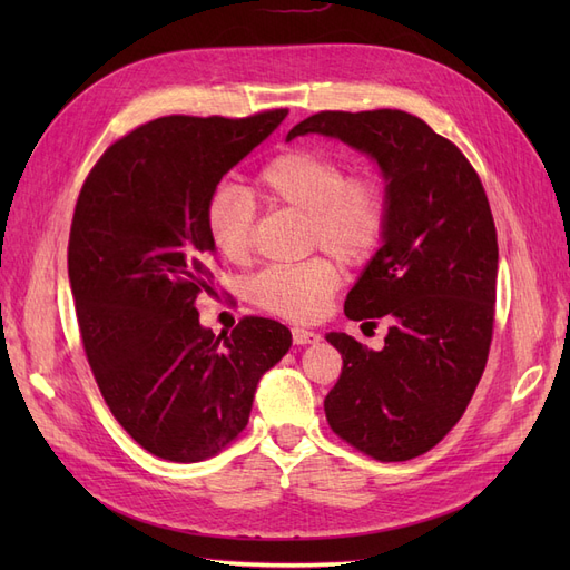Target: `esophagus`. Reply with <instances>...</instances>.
<instances>
[{
    "mask_svg": "<svg viewBox=\"0 0 570 570\" xmlns=\"http://www.w3.org/2000/svg\"><path fill=\"white\" fill-rule=\"evenodd\" d=\"M292 340H295V344H316L321 340L318 333L314 331H306V327H292Z\"/></svg>",
    "mask_w": 570,
    "mask_h": 570,
    "instance_id": "esophagus-1",
    "label": "esophagus"
}]
</instances>
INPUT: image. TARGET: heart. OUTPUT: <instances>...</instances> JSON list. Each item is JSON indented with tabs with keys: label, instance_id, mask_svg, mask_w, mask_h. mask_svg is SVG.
Segmentation results:
<instances>
[{
	"label": "heart",
	"instance_id": "obj_1",
	"mask_svg": "<svg viewBox=\"0 0 570 570\" xmlns=\"http://www.w3.org/2000/svg\"><path fill=\"white\" fill-rule=\"evenodd\" d=\"M252 195L271 206L306 214L308 243L321 245L342 262L366 258L385 233L387 195L373 174L347 176L344 164L318 149L295 147L275 154L258 170ZM204 233L214 252L230 264L252 254L254 202L235 185H218L202 212ZM340 271L331 258H308L295 266H271L249 285L252 302L287 321L308 323L327 312Z\"/></svg>",
	"mask_w": 570,
	"mask_h": 570
}]
</instances>
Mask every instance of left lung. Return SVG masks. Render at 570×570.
Segmentation results:
<instances>
[{
    "label": "left lung",
    "mask_w": 570,
    "mask_h": 570,
    "mask_svg": "<svg viewBox=\"0 0 570 570\" xmlns=\"http://www.w3.org/2000/svg\"><path fill=\"white\" fill-rule=\"evenodd\" d=\"M308 132L368 154L387 195L383 245L344 302L352 321L387 316L385 347L325 335L342 354L325 419L358 452L409 461L459 423L488 364L499 262L490 202L461 149L419 116L321 111L287 142Z\"/></svg>",
    "instance_id": "1"
}]
</instances>
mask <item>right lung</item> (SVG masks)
<instances>
[{"mask_svg":"<svg viewBox=\"0 0 570 570\" xmlns=\"http://www.w3.org/2000/svg\"><path fill=\"white\" fill-rule=\"evenodd\" d=\"M285 116L149 120L101 154L80 189L68 281L82 347L116 421L159 459L195 463L228 446L292 344L262 316L214 335L195 306L214 287L206 197Z\"/></svg>","mask_w":570,"mask_h":570,"instance_id":"right-lung-1","label":"right lung"}]
</instances>
